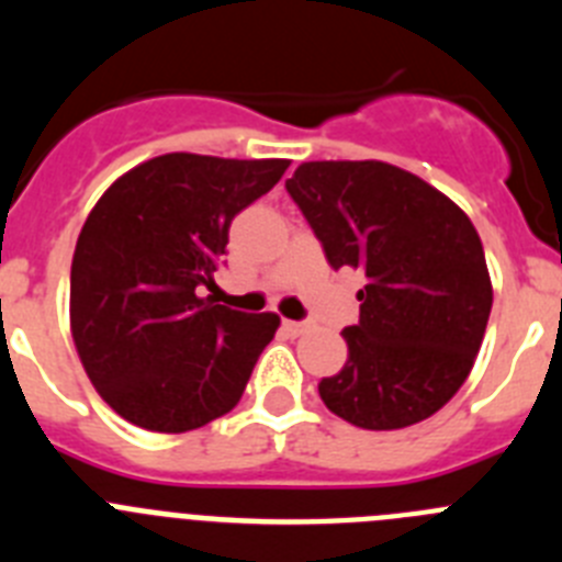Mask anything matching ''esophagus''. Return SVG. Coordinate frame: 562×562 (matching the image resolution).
I'll use <instances>...</instances> for the list:
<instances>
[{"instance_id":"esophagus-1","label":"esophagus","mask_w":562,"mask_h":562,"mask_svg":"<svg viewBox=\"0 0 562 562\" xmlns=\"http://www.w3.org/2000/svg\"><path fill=\"white\" fill-rule=\"evenodd\" d=\"M284 329L286 331H290V335H304V331L306 329H310V326H306V324H301V321H284Z\"/></svg>"}]
</instances>
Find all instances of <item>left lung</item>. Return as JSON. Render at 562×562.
Returning a JSON list of instances; mask_svg holds the SVG:
<instances>
[{
  "label": "left lung",
  "instance_id": "obj_1",
  "mask_svg": "<svg viewBox=\"0 0 562 562\" xmlns=\"http://www.w3.org/2000/svg\"><path fill=\"white\" fill-rule=\"evenodd\" d=\"M286 191L335 270H362L349 360L317 391L366 430H400L445 408L473 371L493 281L470 216L416 173L380 160L301 162Z\"/></svg>",
  "mask_w": 562,
  "mask_h": 562
}]
</instances>
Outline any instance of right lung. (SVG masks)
I'll use <instances>...</instances> for the list:
<instances>
[{"mask_svg": "<svg viewBox=\"0 0 562 562\" xmlns=\"http://www.w3.org/2000/svg\"><path fill=\"white\" fill-rule=\"evenodd\" d=\"M290 160L173 151L103 191L69 270V329L114 414L186 434L233 411L281 317L202 297L213 290L236 213L265 196Z\"/></svg>", "mask_w": 562, "mask_h": 562, "instance_id": "add662e5", "label": "right lung"}]
</instances>
